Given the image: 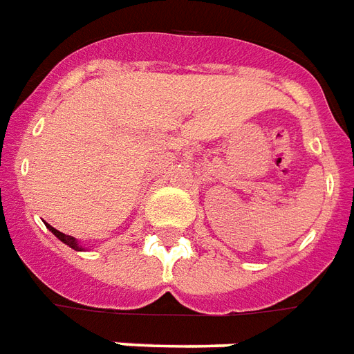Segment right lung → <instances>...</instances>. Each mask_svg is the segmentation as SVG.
I'll return each instance as SVG.
<instances>
[{"instance_id":"obj_1","label":"right lung","mask_w":354,"mask_h":354,"mask_svg":"<svg viewBox=\"0 0 354 354\" xmlns=\"http://www.w3.org/2000/svg\"><path fill=\"white\" fill-rule=\"evenodd\" d=\"M47 227H49V230H51L55 236L59 238V240H62V242H64V244H66V245H70L72 250H82V248H80V245L76 244V240H74V236H68V234H64V232H61V230H57V229H55V227H51V225H47Z\"/></svg>"}]
</instances>
